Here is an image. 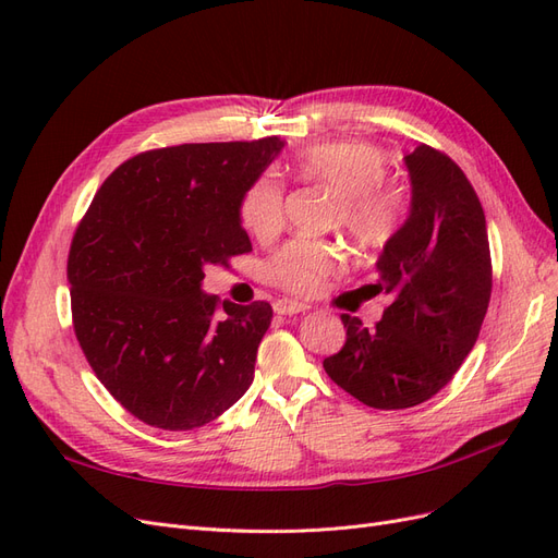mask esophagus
<instances>
[{
    "instance_id": "34e87169",
    "label": "esophagus",
    "mask_w": 558,
    "mask_h": 558,
    "mask_svg": "<svg viewBox=\"0 0 558 558\" xmlns=\"http://www.w3.org/2000/svg\"><path fill=\"white\" fill-rule=\"evenodd\" d=\"M307 310L310 307L305 305V302H298V300H277L275 302V312L281 316H293V314H302Z\"/></svg>"
}]
</instances>
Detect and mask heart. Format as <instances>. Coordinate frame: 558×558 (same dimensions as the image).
<instances>
[{
  "label": "heart",
  "instance_id": "heart-1",
  "mask_svg": "<svg viewBox=\"0 0 558 558\" xmlns=\"http://www.w3.org/2000/svg\"><path fill=\"white\" fill-rule=\"evenodd\" d=\"M293 174L316 183L337 199V221L365 248H381L402 226L408 195L386 181L384 150L363 142H326L302 148L293 158ZM242 226L258 240L279 232L283 223V183L272 174L251 181L240 202ZM344 265L340 246L293 240L267 263V279L295 295H312Z\"/></svg>",
  "mask_w": 558,
  "mask_h": 558
}]
</instances>
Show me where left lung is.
<instances>
[{"label": "left lung", "instance_id": "obj_1", "mask_svg": "<svg viewBox=\"0 0 558 558\" xmlns=\"http://www.w3.org/2000/svg\"><path fill=\"white\" fill-rule=\"evenodd\" d=\"M404 165L412 209L369 283L388 295L384 316L367 328L342 314L347 342L324 361L337 386L375 410H408L442 391L477 342L494 286L484 209L461 167L428 144Z\"/></svg>", "mask_w": 558, "mask_h": 558}]
</instances>
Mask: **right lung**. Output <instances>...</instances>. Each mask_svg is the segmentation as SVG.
Segmentation results:
<instances>
[{
  "label": "right lung",
  "mask_w": 558,
  "mask_h": 558,
  "mask_svg": "<svg viewBox=\"0 0 558 558\" xmlns=\"http://www.w3.org/2000/svg\"><path fill=\"white\" fill-rule=\"evenodd\" d=\"M283 142L154 148L107 177L66 258L83 356L144 424L193 430L221 416L253 381L272 307L202 293L207 265L251 251L244 191Z\"/></svg>",
  "instance_id": "right-lung-1"
}]
</instances>
